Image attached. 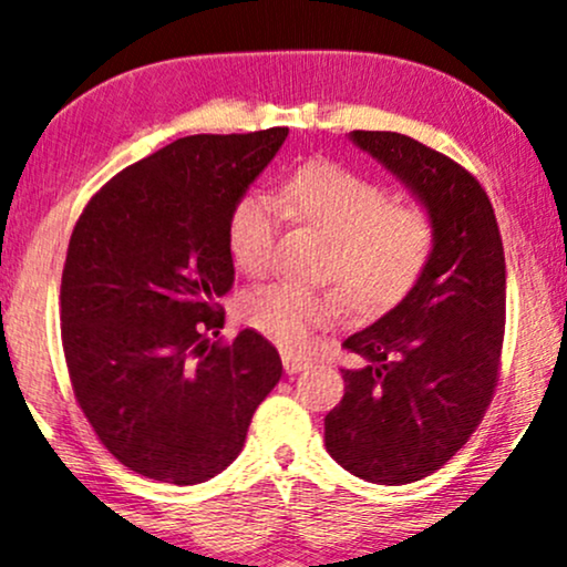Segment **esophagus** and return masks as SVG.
<instances>
[{"instance_id": "esophagus-1", "label": "esophagus", "mask_w": 567, "mask_h": 567, "mask_svg": "<svg viewBox=\"0 0 567 567\" xmlns=\"http://www.w3.org/2000/svg\"><path fill=\"white\" fill-rule=\"evenodd\" d=\"M282 367H285V371H288V374H298V371H303V369L311 367V361H308V358H300V355L288 353V350H285V353H282Z\"/></svg>"}]
</instances>
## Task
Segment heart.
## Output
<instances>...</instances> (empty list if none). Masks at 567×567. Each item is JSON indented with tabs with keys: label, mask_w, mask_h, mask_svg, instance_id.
Returning a JSON list of instances; mask_svg holds the SVG:
<instances>
[{
	"label": "heart",
	"mask_w": 567,
	"mask_h": 567,
	"mask_svg": "<svg viewBox=\"0 0 567 567\" xmlns=\"http://www.w3.org/2000/svg\"><path fill=\"white\" fill-rule=\"evenodd\" d=\"M275 200L246 196L235 204L227 243L250 277L267 275L275 261L279 219L290 217L324 235L329 248L321 277L340 282L358 313H382L415 288L432 261L436 225L421 204H395L382 183L332 162L300 167ZM340 288H300L275 282L248 292L243 319L285 350H303L317 329L346 317Z\"/></svg>",
	"instance_id": "obj_1"
}]
</instances>
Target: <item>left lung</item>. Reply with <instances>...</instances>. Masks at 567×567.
<instances>
[{
  "instance_id": "left-lung-1",
  "label": "left lung",
  "mask_w": 567,
  "mask_h": 567,
  "mask_svg": "<svg viewBox=\"0 0 567 567\" xmlns=\"http://www.w3.org/2000/svg\"><path fill=\"white\" fill-rule=\"evenodd\" d=\"M355 146L432 212L436 246L415 288L342 348L346 395L324 419L327 453L374 484L419 482L482 424L499 382L505 250L492 200L468 169L400 133L353 131Z\"/></svg>"
}]
</instances>
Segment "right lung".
I'll use <instances>...</instances> for the list:
<instances>
[{"label": "right lung", "instance_id": "add662e5", "mask_svg": "<svg viewBox=\"0 0 567 567\" xmlns=\"http://www.w3.org/2000/svg\"><path fill=\"white\" fill-rule=\"evenodd\" d=\"M288 127L188 135L93 193L70 235L60 321L68 374L99 442L177 486L225 471L282 377L256 329L214 340L233 288L227 225Z\"/></svg>", "mask_w": 567, "mask_h": 567}]
</instances>
